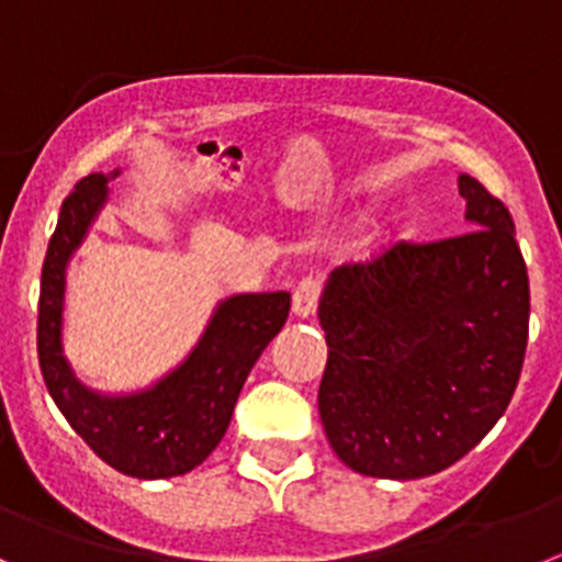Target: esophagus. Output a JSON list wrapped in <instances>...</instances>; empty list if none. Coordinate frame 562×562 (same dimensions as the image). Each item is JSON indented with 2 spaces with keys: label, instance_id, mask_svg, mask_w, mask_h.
<instances>
[{
  "label": "esophagus",
  "instance_id": "obj_1",
  "mask_svg": "<svg viewBox=\"0 0 562 562\" xmlns=\"http://www.w3.org/2000/svg\"><path fill=\"white\" fill-rule=\"evenodd\" d=\"M318 300H322V282L316 277H302L293 288V313L300 318H307L316 313Z\"/></svg>",
  "mask_w": 562,
  "mask_h": 562
}]
</instances>
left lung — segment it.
<instances>
[{
    "instance_id": "left-lung-1",
    "label": "left lung",
    "mask_w": 562,
    "mask_h": 562,
    "mask_svg": "<svg viewBox=\"0 0 562 562\" xmlns=\"http://www.w3.org/2000/svg\"><path fill=\"white\" fill-rule=\"evenodd\" d=\"M459 195L476 229L383 246L338 266L322 293L318 414L336 457L363 476L403 482L451 468L518 386L529 277L513 215L468 173Z\"/></svg>"
}]
</instances>
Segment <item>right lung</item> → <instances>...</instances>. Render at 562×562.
<instances>
[{
  "instance_id": "1",
  "label": "right lung",
  "mask_w": 562,
  "mask_h": 562,
  "mask_svg": "<svg viewBox=\"0 0 562 562\" xmlns=\"http://www.w3.org/2000/svg\"><path fill=\"white\" fill-rule=\"evenodd\" d=\"M105 193V176L89 173L60 204L42 269L38 363L55 406L105 464L134 479L181 476L224 439L251 367L285 325L291 293H244L226 300L190 358L148 392L131 397L89 392L60 352V311L67 260Z\"/></svg>"
}]
</instances>
